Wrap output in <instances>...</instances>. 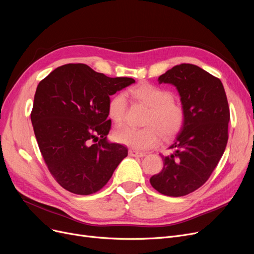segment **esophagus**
<instances>
[{"instance_id": "obj_1", "label": "esophagus", "mask_w": 254, "mask_h": 254, "mask_svg": "<svg viewBox=\"0 0 254 254\" xmlns=\"http://www.w3.org/2000/svg\"><path fill=\"white\" fill-rule=\"evenodd\" d=\"M128 155L129 156H135V157H143V156L146 155V153L138 151V150H135V149H129L128 150Z\"/></svg>"}]
</instances>
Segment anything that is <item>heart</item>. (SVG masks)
Returning <instances> with one entry per match:
<instances>
[{
  "instance_id": "b5f03b06",
  "label": "heart",
  "mask_w": 254,
  "mask_h": 254,
  "mask_svg": "<svg viewBox=\"0 0 254 254\" xmlns=\"http://www.w3.org/2000/svg\"><path fill=\"white\" fill-rule=\"evenodd\" d=\"M136 100L149 107L146 113L143 127L128 126L120 127L114 131L116 142L128 147L145 150L155 146L162 136L164 139L174 137L181 130L185 123L184 106L173 99V93L158 85L145 82L128 90ZM127 108V101L124 93H116L108 102L109 117L116 125L124 123Z\"/></svg>"
}]
</instances>
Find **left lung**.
I'll return each mask as SVG.
<instances>
[{
  "label": "left lung",
  "mask_w": 254,
  "mask_h": 254,
  "mask_svg": "<svg viewBox=\"0 0 254 254\" xmlns=\"http://www.w3.org/2000/svg\"><path fill=\"white\" fill-rule=\"evenodd\" d=\"M158 82L177 87L186 117L150 183L159 193L183 196L201 188L220 161L229 139V103L220 79L195 64L173 66Z\"/></svg>",
  "instance_id": "1"
}]
</instances>
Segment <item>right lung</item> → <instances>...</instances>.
I'll list each match as a JSON object with an SVG mask.
<instances>
[{
  "label": "right lung",
  "mask_w": 254,
  "mask_h": 254,
  "mask_svg": "<svg viewBox=\"0 0 254 254\" xmlns=\"http://www.w3.org/2000/svg\"><path fill=\"white\" fill-rule=\"evenodd\" d=\"M135 80L107 77L84 64H66L37 86L31 120L50 174L70 192L102 190L127 148L109 143L110 96Z\"/></svg>",
  "instance_id": "right-lung-1"
}]
</instances>
